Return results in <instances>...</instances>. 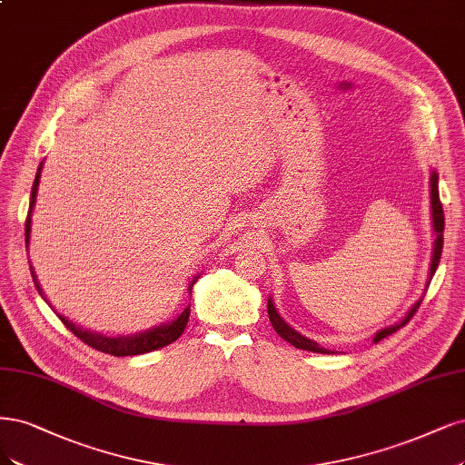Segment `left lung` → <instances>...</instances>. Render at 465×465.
Segmentation results:
<instances>
[{"label":"left lung","mask_w":465,"mask_h":465,"mask_svg":"<svg viewBox=\"0 0 465 465\" xmlns=\"http://www.w3.org/2000/svg\"><path fill=\"white\" fill-rule=\"evenodd\" d=\"M429 186H430V221H433V232H435V242H433V253H430V265H429V275H427V282H425V288L429 286L430 279H433L435 271L439 267V262H440V253H442V232H444V213H442V205H440V198H439V174L437 171H430V177H429ZM421 300H418L413 303V306L410 308V312L400 319L398 323L394 325H389L385 329H381L375 332L373 336V342H379L385 339V336L392 334L394 331H398L400 327H404L410 319L413 317V313L418 312ZM267 313H269V322L271 325H273V329L279 332L281 339H284L286 342H291L292 346L300 348V350H308V351H317V354H332L331 350L319 346V342L308 339V336L300 334L296 329H292L291 325H288L284 319L279 315L277 308H275V302L273 298L269 296V302H267Z\"/></svg>","instance_id":"left-lung-1"}]
</instances>
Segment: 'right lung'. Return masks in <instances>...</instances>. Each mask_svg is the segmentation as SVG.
Segmentation results:
<instances>
[{
  "label": "right lung",
  "mask_w": 465,
  "mask_h": 465,
  "mask_svg": "<svg viewBox=\"0 0 465 465\" xmlns=\"http://www.w3.org/2000/svg\"><path fill=\"white\" fill-rule=\"evenodd\" d=\"M42 165L38 167V173H36V179H35V184H32V192H30V207H28V215H26V227H25V240H26V250H28V242H30V227H32V210H35V203H36V194H38V184H40V173H42ZM30 273H32V281H35V286L38 294L50 303V300L45 298L42 286L38 282V277L35 273V269H32L30 265ZM200 279V273L192 277V281L188 282L186 291L188 294H192V286H194V282ZM50 308H54L50 303ZM55 312V310H54ZM57 313V312H55ZM57 317L63 322V325H65L73 334H76L80 341L86 342L88 346L100 350V351H105V354H111V356H138V354H146V351H153L157 348H163L171 342H174L179 339V336L183 334V331L186 329V323H188V317H190V303L188 306L174 317L171 319V322L167 323H159L155 327H150L146 331H140V332H133V334H104V332H95V331H90V329H84L80 327L76 323H73L69 317L57 313Z\"/></svg>",
  "instance_id": "obj_1"
}]
</instances>
